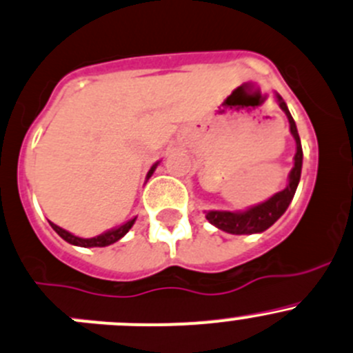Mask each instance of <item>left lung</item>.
Listing matches in <instances>:
<instances>
[{"mask_svg":"<svg viewBox=\"0 0 353 353\" xmlns=\"http://www.w3.org/2000/svg\"><path fill=\"white\" fill-rule=\"evenodd\" d=\"M278 98L279 108L286 114L290 122V132L293 134L296 143V153H295V165H293L292 172L288 176V186L283 191L276 193L274 196H271L269 200L262 201V203L255 205V207H250L243 212H228V210H208L207 212V221L210 224H214L215 228L222 229V231L229 232V234H253V232H262L265 229L271 228L279 217L286 212L288 205L292 203L293 196H295L296 186L300 183V174H302V160H303V152H302V143H300L299 131H296V124L293 121L292 114H290L288 107L283 101V98L279 94H276Z\"/></svg>","mask_w":353,"mask_h":353,"instance_id":"left-lung-1","label":"left lung"}]
</instances>
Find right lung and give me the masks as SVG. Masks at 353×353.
Returning a JSON list of instances; mask_svg holds the SVG:
<instances>
[{
  "label": "right lung",
  "instance_id": "1",
  "mask_svg": "<svg viewBox=\"0 0 353 353\" xmlns=\"http://www.w3.org/2000/svg\"><path fill=\"white\" fill-rule=\"evenodd\" d=\"M157 165H159V162H157L155 165H153L152 169H150L148 176H146V177L152 176L153 170L157 169ZM134 222H136V217L131 219V221H128V222H125V224L119 225V228L110 229V231L103 232V234L94 236V238H79V236H75V234H72V232H68V231H65V229H61L60 225L53 224V222H50V224H51V228H53L54 231L58 232V236H60V238H63L67 243H70V245L84 246V248H93V246H108V245H112V243L119 241V239H121L122 236H124L125 232H128L129 229L132 228V224H134Z\"/></svg>",
  "mask_w": 353,
  "mask_h": 353
}]
</instances>
